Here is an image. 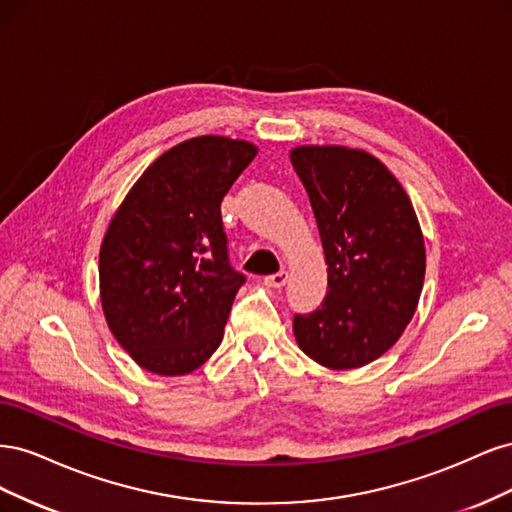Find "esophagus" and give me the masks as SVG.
I'll list each match as a JSON object with an SVG mask.
<instances>
[{
    "instance_id": "1",
    "label": "esophagus",
    "mask_w": 512,
    "mask_h": 512,
    "mask_svg": "<svg viewBox=\"0 0 512 512\" xmlns=\"http://www.w3.org/2000/svg\"><path fill=\"white\" fill-rule=\"evenodd\" d=\"M286 282H288L286 271H280V273H273V275L265 277V284L271 286V288H282V286H286Z\"/></svg>"
}]
</instances>
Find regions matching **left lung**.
<instances>
[{"label": "left lung", "mask_w": 512, "mask_h": 512, "mask_svg": "<svg viewBox=\"0 0 512 512\" xmlns=\"http://www.w3.org/2000/svg\"><path fill=\"white\" fill-rule=\"evenodd\" d=\"M312 203L327 297L294 314L299 348L329 369L376 361L412 320L425 280V243L406 190L361 149L305 145L290 151Z\"/></svg>", "instance_id": "1"}]
</instances>
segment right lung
<instances>
[{"label": "right lung", "mask_w": 512, "mask_h": 512, "mask_svg": "<svg viewBox=\"0 0 512 512\" xmlns=\"http://www.w3.org/2000/svg\"><path fill=\"white\" fill-rule=\"evenodd\" d=\"M256 153L226 136L183 141L145 170L108 224L104 316L151 374H190L222 344L245 275L230 267L220 205Z\"/></svg>", "instance_id": "obj_1"}]
</instances>
